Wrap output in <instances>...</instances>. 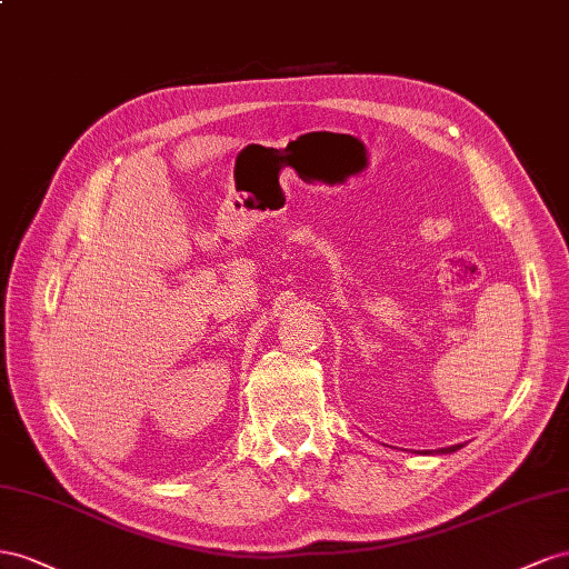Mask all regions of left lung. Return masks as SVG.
Masks as SVG:
<instances>
[{
	"mask_svg": "<svg viewBox=\"0 0 569 569\" xmlns=\"http://www.w3.org/2000/svg\"><path fill=\"white\" fill-rule=\"evenodd\" d=\"M462 446L458 443V446H450V448H441V450H436V452H441V456H446V452H456V450H460Z\"/></svg>",
	"mask_w": 569,
	"mask_h": 569,
	"instance_id": "left-lung-1",
	"label": "left lung"
}]
</instances>
